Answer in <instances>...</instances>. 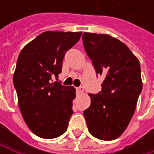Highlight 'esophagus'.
Masks as SVG:
<instances>
[{"label": "esophagus", "instance_id": "obj_1", "mask_svg": "<svg viewBox=\"0 0 154 154\" xmlns=\"http://www.w3.org/2000/svg\"><path fill=\"white\" fill-rule=\"evenodd\" d=\"M83 92H84V87H83V86H79V87H77V94H82Z\"/></svg>", "mask_w": 154, "mask_h": 154}]
</instances>
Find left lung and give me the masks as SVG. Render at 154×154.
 <instances>
[{
  "instance_id": "obj_1",
  "label": "left lung",
  "mask_w": 154,
  "mask_h": 154,
  "mask_svg": "<svg viewBox=\"0 0 154 154\" xmlns=\"http://www.w3.org/2000/svg\"><path fill=\"white\" fill-rule=\"evenodd\" d=\"M83 43L96 74L104 80L102 91L89 94L91 104L84 110L90 134L101 140H114L128 128L142 91L138 59L121 41L109 35L84 33Z\"/></svg>"
}]
</instances>
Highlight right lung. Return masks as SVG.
<instances>
[{
  "label": "right lung",
  "mask_w": 154,
  "mask_h": 154,
  "mask_svg": "<svg viewBox=\"0 0 154 154\" xmlns=\"http://www.w3.org/2000/svg\"><path fill=\"white\" fill-rule=\"evenodd\" d=\"M82 32L46 31L20 51L13 84L22 117L30 130L41 138H56L67 131L73 114V86L51 83L61 72L68 50L74 46Z\"/></svg>",
  "instance_id": "1"
}]
</instances>
